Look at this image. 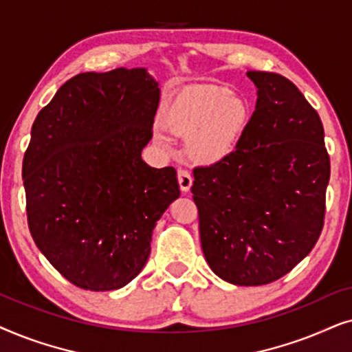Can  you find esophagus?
<instances>
[{"instance_id": "obj_1", "label": "esophagus", "mask_w": 352, "mask_h": 352, "mask_svg": "<svg viewBox=\"0 0 352 352\" xmlns=\"http://www.w3.org/2000/svg\"><path fill=\"white\" fill-rule=\"evenodd\" d=\"M177 179H179L180 190L184 191V193L190 191L191 185H193V177H191V173L188 170H185V168H179V172H177Z\"/></svg>"}]
</instances>
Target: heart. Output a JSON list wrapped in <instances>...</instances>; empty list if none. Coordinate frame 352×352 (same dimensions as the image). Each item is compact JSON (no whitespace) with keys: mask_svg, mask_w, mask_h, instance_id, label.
Returning a JSON list of instances; mask_svg holds the SVG:
<instances>
[{"mask_svg":"<svg viewBox=\"0 0 352 352\" xmlns=\"http://www.w3.org/2000/svg\"><path fill=\"white\" fill-rule=\"evenodd\" d=\"M248 122L246 102L222 85H193L180 90L164 111L168 130L186 137L195 161L215 162L233 151ZM157 142L166 138L156 132Z\"/></svg>","mask_w":352,"mask_h":352,"instance_id":"heart-1","label":"heart"}]
</instances>
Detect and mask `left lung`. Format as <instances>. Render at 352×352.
<instances>
[{
	"mask_svg": "<svg viewBox=\"0 0 352 352\" xmlns=\"http://www.w3.org/2000/svg\"><path fill=\"white\" fill-rule=\"evenodd\" d=\"M256 109L240 142L196 167L191 193L201 248L215 275L240 287L282 278L316 246L330 156L317 111L287 77L250 70Z\"/></svg>",
	"mask_w": 352,
	"mask_h": 352,
	"instance_id": "1",
	"label": "left lung"
}]
</instances>
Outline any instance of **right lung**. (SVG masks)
Here are the masks:
<instances>
[{"mask_svg":"<svg viewBox=\"0 0 352 352\" xmlns=\"http://www.w3.org/2000/svg\"><path fill=\"white\" fill-rule=\"evenodd\" d=\"M157 82L144 69L83 72L38 112L23 154L30 235L75 287L111 292L146 264L156 222L180 196L173 167L142 161Z\"/></svg>","mask_w":352,"mask_h":352,"instance_id":"1","label":"right lung"}]
</instances>
